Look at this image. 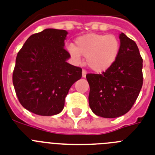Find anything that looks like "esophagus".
I'll return each instance as SVG.
<instances>
[{
	"instance_id": "1",
	"label": "esophagus",
	"mask_w": 155,
	"mask_h": 155,
	"mask_svg": "<svg viewBox=\"0 0 155 155\" xmlns=\"http://www.w3.org/2000/svg\"><path fill=\"white\" fill-rule=\"evenodd\" d=\"M86 75H87V71H86L85 70H83L82 71V76H83V77H84V78L86 77Z\"/></svg>"
}]
</instances>
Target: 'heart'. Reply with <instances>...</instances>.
<instances>
[{
  "mask_svg": "<svg viewBox=\"0 0 155 155\" xmlns=\"http://www.w3.org/2000/svg\"><path fill=\"white\" fill-rule=\"evenodd\" d=\"M120 41L115 35L87 34L77 38L75 46L68 51L76 60L80 56L86 58V63L92 71L102 72L115 63L120 51Z\"/></svg>",
  "mask_w": 155,
  "mask_h": 155,
  "instance_id": "1",
  "label": "heart"
}]
</instances>
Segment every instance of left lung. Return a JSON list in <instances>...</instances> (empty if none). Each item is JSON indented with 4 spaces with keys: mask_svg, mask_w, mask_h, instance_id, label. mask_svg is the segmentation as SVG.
Returning <instances> with one entry per match:
<instances>
[{
    "mask_svg": "<svg viewBox=\"0 0 155 155\" xmlns=\"http://www.w3.org/2000/svg\"><path fill=\"white\" fill-rule=\"evenodd\" d=\"M115 63L101 74H87L88 101L96 115L115 118L131 109L143 84L142 58L134 41L121 33Z\"/></svg>",
    "mask_w": 155,
    "mask_h": 155,
    "instance_id": "obj_1",
    "label": "left lung"
}]
</instances>
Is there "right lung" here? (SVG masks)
Here are the masks:
<instances>
[{
	"mask_svg": "<svg viewBox=\"0 0 155 155\" xmlns=\"http://www.w3.org/2000/svg\"><path fill=\"white\" fill-rule=\"evenodd\" d=\"M64 30L46 29L25 41L16 58L13 84L21 104L41 116L63 109L71 85L82 77V69L67 63Z\"/></svg>",
	"mask_w": 155,
	"mask_h": 155,
	"instance_id": "add662e5",
	"label": "right lung"
}]
</instances>
